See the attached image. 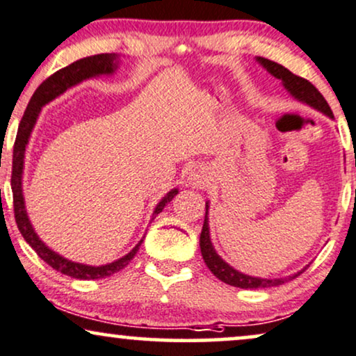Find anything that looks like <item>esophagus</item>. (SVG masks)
Here are the masks:
<instances>
[{
	"label": "esophagus",
	"instance_id": "esophagus-1",
	"mask_svg": "<svg viewBox=\"0 0 356 356\" xmlns=\"http://www.w3.org/2000/svg\"><path fill=\"white\" fill-rule=\"evenodd\" d=\"M189 181L192 182V184H197V186H200V184H204L205 182V175H204V172L202 170H192V172L189 174Z\"/></svg>",
	"mask_w": 356,
	"mask_h": 356
}]
</instances>
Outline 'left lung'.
Returning <instances> with one entry per match:
<instances>
[{"label": "left lung", "mask_w": 356, "mask_h": 356, "mask_svg": "<svg viewBox=\"0 0 356 356\" xmlns=\"http://www.w3.org/2000/svg\"><path fill=\"white\" fill-rule=\"evenodd\" d=\"M257 61L262 64L265 70L270 72L272 76H275L277 79H280L282 84H284V88L292 94L295 99L305 102V104L312 106V108L316 111H322L325 115H328V118L333 119V113L332 109H330L328 102L325 101V97L320 94L318 89H316L310 81L293 74L292 71H289L286 67L282 66V64L270 61V59L257 58ZM207 212H209V205L205 204L204 225H202V232H200V252H202L204 262L209 267V270L219 278V280L224 282V284L238 286V289H267V286L282 285L285 284L286 280H292V278L300 275V272H298L289 278H260V277L245 275V273L235 270V268L230 267L225 260L220 259V255L217 254L216 248L212 245L211 234H209Z\"/></svg>", "instance_id": "8db88e82"}]
</instances>
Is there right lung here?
Instances as JSON below:
<instances>
[{"label": "right lung", "mask_w": 356, "mask_h": 356, "mask_svg": "<svg viewBox=\"0 0 356 356\" xmlns=\"http://www.w3.org/2000/svg\"><path fill=\"white\" fill-rule=\"evenodd\" d=\"M118 56L115 54H94L88 56V58L74 61L70 66L63 67V70L56 71L53 76H49L48 79L42 81L40 88L36 89L33 94L31 101H29L26 111H24L23 119H21L18 134H16L15 140V149H13V172H11V189H13V207H15V219L18 224V229L21 235L24 237L34 252L44 260L49 267H53L54 270L64 273V275H70L72 278H79V280H96V278H106L113 273H118L122 270L127 264L134 259V255L139 250L140 241L137 245L132 248L127 255H124L122 259L114 260V262L99 265V267H92V265H84L72 262V260L64 259L63 255L56 254L54 250L46 245L44 242L38 237V234L34 232L31 222L28 219L26 207H24V197H23V167H24V152H26V145L31 136L34 124L38 121V115L44 104H48L49 101H53L54 97H58L59 94H63L66 89L72 88V86L79 84L81 81L96 78V76L102 74H113L118 70ZM177 189H172L170 192L162 197V200L156 205V211L154 216L162 212V209L165 207L167 202L174 199V195H177Z\"/></svg>", "instance_id": "right-lung-1"}]
</instances>
